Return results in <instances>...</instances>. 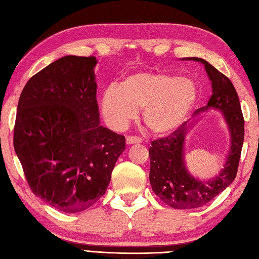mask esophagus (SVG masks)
I'll use <instances>...</instances> for the list:
<instances>
[{"label": "esophagus", "instance_id": "34e87169", "mask_svg": "<svg viewBox=\"0 0 259 259\" xmlns=\"http://www.w3.org/2000/svg\"><path fill=\"white\" fill-rule=\"evenodd\" d=\"M142 139L139 138V137H134V136H129L126 137V144L128 145H134V144H141Z\"/></svg>", "mask_w": 259, "mask_h": 259}]
</instances>
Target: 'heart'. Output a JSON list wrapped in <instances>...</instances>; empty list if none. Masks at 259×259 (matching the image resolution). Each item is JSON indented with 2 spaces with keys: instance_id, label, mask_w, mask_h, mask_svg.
Returning a JSON list of instances; mask_svg holds the SVG:
<instances>
[{
  "instance_id": "1",
  "label": "heart",
  "mask_w": 259,
  "mask_h": 259,
  "mask_svg": "<svg viewBox=\"0 0 259 259\" xmlns=\"http://www.w3.org/2000/svg\"><path fill=\"white\" fill-rule=\"evenodd\" d=\"M195 82L161 71H139L128 74L117 87H109L100 108L106 122L122 129L141 108V119L151 134L167 135L188 117L197 101Z\"/></svg>"
}]
</instances>
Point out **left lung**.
Masks as SVG:
<instances>
[{
  "label": "left lung",
  "mask_w": 259,
  "mask_h": 259,
  "mask_svg": "<svg viewBox=\"0 0 259 259\" xmlns=\"http://www.w3.org/2000/svg\"><path fill=\"white\" fill-rule=\"evenodd\" d=\"M185 60L202 63L211 82L212 95L207 106L197 109L194 117L210 109L221 111L230 135V147L221 171L211 179L201 180L190 174L185 160V139L192 122L187 121L166 138L151 142L149 179L152 191L175 209L202 207L226 189L237 175L244 144V117L232 81L206 60Z\"/></svg>",
  "instance_id": "8db88e82"
}]
</instances>
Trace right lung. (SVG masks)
Masks as SVG:
<instances>
[{"label":"right lung","instance_id":"1","mask_svg":"<svg viewBox=\"0 0 259 259\" xmlns=\"http://www.w3.org/2000/svg\"><path fill=\"white\" fill-rule=\"evenodd\" d=\"M95 57L65 56L27 81L14 125V150L31 190L73 213L104 195L125 138L100 125Z\"/></svg>","mask_w":259,"mask_h":259}]
</instances>
